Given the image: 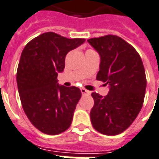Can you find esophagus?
<instances>
[{
	"instance_id": "obj_1",
	"label": "esophagus",
	"mask_w": 159,
	"mask_h": 159,
	"mask_svg": "<svg viewBox=\"0 0 159 159\" xmlns=\"http://www.w3.org/2000/svg\"><path fill=\"white\" fill-rule=\"evenodd\" d=\"M80 92L83 95H90L91 94V92H89L87 90H85V88H81L80 89Z\"/></svg>"
}]
</instances>
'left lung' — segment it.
Instances as JSON below:
<instances>
[{
    "label": "left lung",
    "instance_id": "1",
    "mask_svg": "<svg viewBox=\"0 0 159 159\" xmlns=\"http://www.w3.org/2000/svg\"><path fill=\"white\" fill-rule=\"evenodd\" d=\"M87 41L100 56L97 80L110 86L105 97L92 93L91 121L101 134L116 135L133 123L142 108L146 88L142 60L133 46L118 36L106 35Z\"/></svg>",
    "mask_w": 159,
    "mask_h": 159
}]
</instances>
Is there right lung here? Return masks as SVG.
Here are the masks:
<instances>
[{
  "instance_id": "1",
  "label": "right lung",
  "mask_w": 159,
  "mask_h": 159,
  "mask_svg": "<svg viewBox=\"0 0 159 159\" xmlns=\"http://www.w3.org/2000/svg\"><path fill=\"white\" fill-rule=\"evenodd\" d=\"M85 41L45 32L29 42L21 53L17 69L21 104L32 125L43 134H59L72 123L81 92L60 85L57 75L63 71L67 53Z\"/></svg>"
}]
</instances>
